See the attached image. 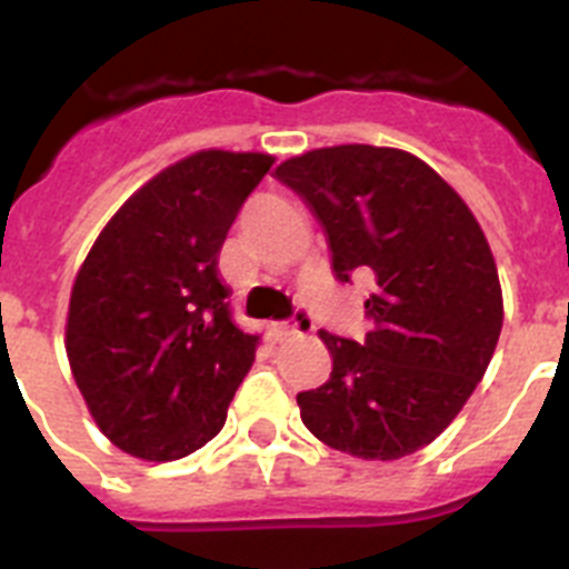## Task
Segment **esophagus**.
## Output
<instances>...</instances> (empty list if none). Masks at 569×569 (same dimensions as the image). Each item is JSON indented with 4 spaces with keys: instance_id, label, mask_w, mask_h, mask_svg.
<instances>
[{
    "instance_id": "1",
    "label": "esophagus",
    "mask_w": 569,
    "mask_h": 569,
    "mask_svg": "<svg viewBox=\"0 0 569 569\" xmlns=\"http://www.w3.org/2000/svg\"><path fill=\"white\" fill-rule=\"evenodd\" d=\"M310 330H313V316H310L308 310H299L293 321H281V325H276L273 333L279 341H288L299 333H310Z\"/></svg>"
}]
</instances>
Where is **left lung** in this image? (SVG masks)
<instances>
[{"label":"left lung","mask_w":569,"mask_h":569,"mask_svg":"<svg viewBox=\"0 0 569 569\" xmlns=\"http://www.w3.org/2000/svg\"><path fill=\"white\" fill-rule=\"evenodd\" d=\"M276 179L325 228L336 279L376 276L361 345L319 330L333 370L296 396L301 421L356 459L416 453L459 416L499 345L505 301L485 230L430 164L399 148L310 150Z\"/></svg>","instance_id":"obj_1"}]
</instances>
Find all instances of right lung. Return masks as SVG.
Listing matches in <instances>:
<instances>
[{
    "label": "right lung",
    "mask_w": 569,
    "mask_h": 569,
    "mask_svg": "<svg viewBox=\"0 0 569 569\" xmlns=\"http://www.w3.org/2000/svg\"><path fill=\"white\" fill-rule=\"evenodd\" d=\"M276 159L199 150L110 216L70 290L64 350L97 427L119 450L176 461L208 445L256 359L230 319L219 250Z\"/></svg>",
    "instance_id": "obj_1"
}]
</instances>
